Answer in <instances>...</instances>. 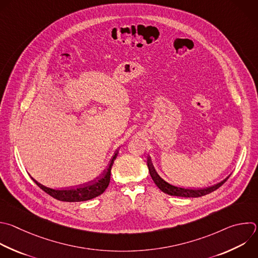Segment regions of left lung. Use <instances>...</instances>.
<instances>
[{"instance_id": "1", "label": "left lung", "mask_w": 258, "mask_h": 258, "mask_svg": "<svg viewBox=\"0 0 258 258\" xmlns=\"http://www.w3.org/2000/svg\"><path fill=\"white\" fill-rule=\"evenodd\" d=\"M148 168H149V172L150 175L153 179V181L155 182V184L165 194L169 195V196H174V197H182V198H200L206 195H209L213 191H215L216 189H218L220 186H222L230 176H228L227 178H225L223 181H221L220 183L213 185L211 187H207V188H201V189H190V188H184V187H178V186H174L172 184L168 183L167 181H165L163 178L160 177V175L156 172V170L153 166V163L151 161V157L148 156Z\"/></svg>"}]
</instances>
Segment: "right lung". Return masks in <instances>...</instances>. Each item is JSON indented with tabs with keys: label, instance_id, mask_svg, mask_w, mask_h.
<instances>
[{
	"label": "right lung",
	"instance_id": "1",
	"mask_svg": "<svg viewBox=\"0 0 258 258\" xmlns=\"http://www.w3.org/2000/svg\"><path fill=\"white\" fill-rule=\"evenodd\" d=\"M118 154V151L115 152L114 156L112 157L107 169L104 172L97 177L95 180L90 181L88 183H85L83 185H79L76 188L71 187L68 189H52L49 187H46L40 183H38L36 180L33 181L47 195L52 197L55 200L61 201V202H84V201H89L92 200L100 195H102L105 189L107 188L109 182H110V171L111 167L113 165L114 160L116 159Z\"/></svg>",
	"mask_w": 258,
	"mask_h": 258
}]
</instances>
